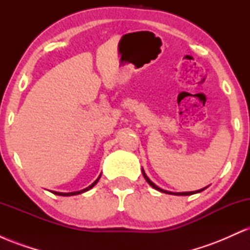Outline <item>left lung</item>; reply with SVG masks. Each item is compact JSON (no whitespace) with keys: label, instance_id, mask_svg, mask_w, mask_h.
<instances>
[{"label":"left lung","instance_id":"obj_1","mask_svg":"<svg viewBox=\"0 0 250 250\" xmlns=\"http://www.w3.org/2000/svg\"><path fill=\"white\" fill-rule=\"evenodd\" d=\"M142 174H143V177H145L146 181H147V182L149 183V185L151 186V187H153L154 189H156V190H159V191H162V193H166V194H170V195H182V196H187V195H193V194L200 193V191L205 190V189L208 187V186H207V187H205V188L200 189V190H195V191H183V193H173V191H168V190H165V189H162V188L157 187V186L155 185V183L153 182V181H150V179H149V177L147 176V174L145 173V170H143V168H142Z\"/></svg>","mask_w":250,"mask_h":250}]
</instances>
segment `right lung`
I'll return each instance as SVG.
<instances>
[{"label":"right lung","instance_id":"obj_1","mask_svg":"<svg viewBox=\"0 0 250 250\" xmlns=\"http://www.w3.org/2000/svg\"><path fill=\"white\" fill-rule=\"evenodd\" d=\"M100 177H101V175H100L99 177H97V179L94 181L93 183H91L90 186H89V187H87V188H84V189H82V190H79V191H71V193H59V191H53L54 194L55 195H60V196H73V195H79V194H82V193H85V191H88V190H90L91 188L94 187V186L96 185L97 182H99V180H100Z\"/></svg>","mask_w":250,"mask_h":250}]
</instances>
